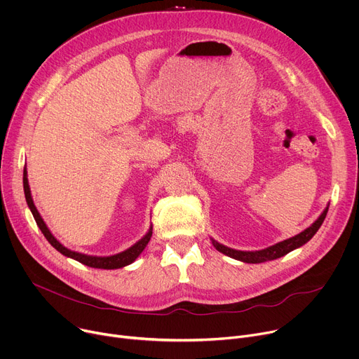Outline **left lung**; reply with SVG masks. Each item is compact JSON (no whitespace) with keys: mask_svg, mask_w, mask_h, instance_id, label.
<instances>
[{"mask_svg":"<svg viewBox=\"0 0 359 359\" xmlns=\"http://www.w3.org/2000/svg\"><path fill=\"white\" fill-rule=\"evenodd\" d=\"M326 212H327V207L325 208V211L320 214V217L316 219V222L309 229H306L305 231H302L300 234H297V236H294L292 238H287L285 241H280L278 244L270 245V247H267V249H264V250H259V252H240V250L229 249V247L219 244V243H217L214 240H212V244H214V247H215L218 252H222L223 255H226L229 257H233L236 260H240V262H244V263H264V262H269V260L279 259V257L287 255L289 252L297 249V247L308 243L316 234L319 227L322 226L323 219L326 217Z\"/></svg>","mask_w":359,"mask_h":359,"instance_id":"1","label":"left lung"}]
</instances>
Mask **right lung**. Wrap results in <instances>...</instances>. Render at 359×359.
<instances>
[{"instance_id":"add662e5","label":"right lung","mask_w":359,"mask_h":359,"mask_svg":"<svg viewBox=\"0 0 359 359\" xmlns=\"http://www.w3.org/2000/svg\"><path fill=\"white\" fill-rule=\"evenodd\" d=\"M22 184H24V194H25V201L27 204H29L33 215H34V219L37 226L40 227L41 233L44 234V237L48 240V243L56 249L57 252H60L62 255L67 256V257H72L80 263H83L89 267H95V269H121L123 266H128L132 262L136 260V257L140 256L144 249L147 247V244L149 243L151 240V236H152V227L149 229V231L147 233V236L144 238H141L140 241H137L136 244H133L130 249L119 253V255H115V256H109V257H96V256H88V255H81V253H76V252H72L69 249H66V247L63 244H60L56 238H54V236L50 233V230L47 229L46 223L43 222V218L40 217L34 203H33V198H32V194H30V187H29V180H27V171L24 168V177H22Z\"/></svg>"}]
</instances>
